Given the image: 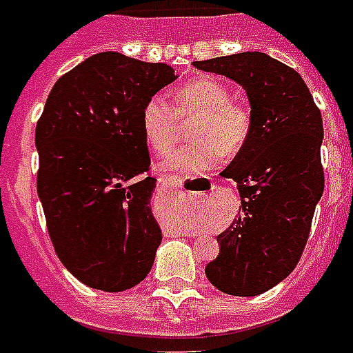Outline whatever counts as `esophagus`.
Segmentation results:
<instances>
[{
  "instance_id": "esophagus-1",
  "label": "esophagus",
  "mask_w": 353,
  "mask_h": 353,
  "mask_svg": "<svg viewBox=\"0 0 353 353\" xmlns=\"http://www.w3.org/2000/svg\"><path fill=\"white\" fill-rule=\"evenodd\" d=\"M163 183H165V185H168V186H190V183H192V179H181V177H176V176H168V177H165V179H163Z\"/></svg>"
}]
</instances>
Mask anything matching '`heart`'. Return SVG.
Segmentation results:
<instances>
[{"label":"heart","mask_w":353,"mask_h":353,"mask_svg":"<svg viewBox=\"0 0 353 353\" xmlns=\"http://www.w3.org/2000/svg\"><path fill=\"white\" fill-rule=\"evenodd\" d=\"M176 108L154 94L141 111V127L147 143L156 154H167L181 134V120L197 118L192 127L195 141L172 150L161 168L172 174L195 176L212 170L222 156L244 150L253 132V114L248 103L233 99V91L222 81L203 77L174 91Z\"/></svg>","instance_id":"obj_1"}]
</instances>
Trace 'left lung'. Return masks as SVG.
<instances>
[{
  "label": "left lung",
  "mask_w": 353,
  "mask_h": 353,
  "mask_svg": "<svg viewBox=\"0 0 353 353\" xmlns=\"http://www.w3.org/2000/svg\"><path fill=\"white\" fill-rule=\"evenodd\" d=\"M195 68L239 82L250 97L253 132L222 172L239 185L242 212L217 236L206 265L219 291L256 296L294 271L325 188L323 120L298 71L260 52L195 61Z\"/></svg>",
  "instance_id": "left-lung-1"
}]
</instances>
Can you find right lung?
<instances>
[{"label": "right lung", "mask_w": 353, "mask_h": 353, "mask_svg": "<svg viewBox=\"0 0 353 353\" xmlns=\"http://www.w3.org/2000/svg\"><path fill=\"white\" fill-rule=\"evenodd\" d=\"M172 81L161 62L97 53L55 82L37 120V194L53 250L91 289L127 291L152 268L161 230L141 111Z\"/></svg>", "instance_id": "1"}]
</instances>
